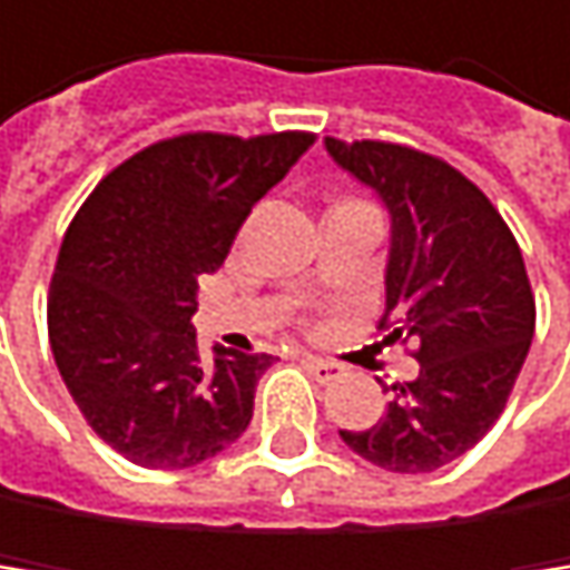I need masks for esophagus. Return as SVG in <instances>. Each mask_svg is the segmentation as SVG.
<instances>
[{"label":"esophagus","mask_w":570,"mask_h":570,"mask_svg":"<svg viewBox=\"0 0 570 570\" xmlns=\"http://www.w3.org/2000/svg\"><path fill=\"white\" fill-rule=\"evenodd\" d=\"M304 365L314 372L317 380H332V376H342V372H345V365H338L332 358H317V355H304Z\"/></svg>","instance_id":"34e87169"}]
</instances>
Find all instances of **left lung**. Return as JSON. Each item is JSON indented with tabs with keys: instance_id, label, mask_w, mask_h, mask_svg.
<instances>
[{
	"instance_id": "obj_1",
	"label": "left lung",
	"mask_w": 570,
	"mask_h": 570,
	"mask_svg": "<svg viewBox=\"0 0 570 570\" xmlns=\"http://www.w3.org/2000/svg\"><path fill=\"white\" fill-rule=\"evenodd\" d=\"M324 149L383 202L390 335L421 338L417 380L393 386L383 421L338 434L386 472H438L499 421L530 352L523 253L492 202L444 160L372 139H324Z\"/></svg>"
}]
</instances>
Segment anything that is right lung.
Instances as JSON below:
<instances>
[{"label": "right lung", "instance_id": "add662e5", "mask_svg": "<svg viewBox=\"0 0 570 570\" xmlns=\"http://www.w3.org/2000/svg\"><path fill=\"white\" fill-rule=\"evenodd\" d=\"M311 146V132L164 139L75 215L47 294L50 348L91 431L132 465L190 469L246 434L273 355H202L198 276Z\"/></svg>", "mask_w": 570, "mask_h": 570}]
</instances>
